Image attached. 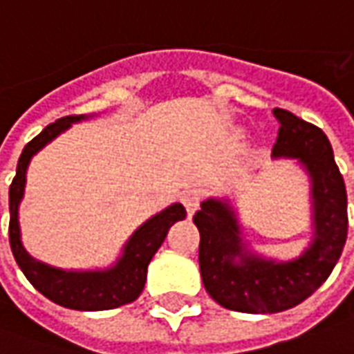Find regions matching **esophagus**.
<instances>
[{
  "label": "esophagus",
  "mask_w": 354,
  "mask_h": 354,
  "mask_svg": "<svg viewBox=\"0 0 354 354\" xmlns=\"http://www.w3.org/2000/svg\"><path fill=\"white\" fill-rule=\"evenodd\" d=\"M182 203H184V207H185V210H187V214H193V212H195V210L199 208L201 193L197 192V189H189V192H185Z\"/></svg>",
  "instance_id": "esophagus-1"
}]
</instances>
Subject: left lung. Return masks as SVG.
<instances>
[{"label": "left lung", "mask_w": 354, "mask_h": 354, "mask_svg": "<svg viewBox=\"0 0 354 354\" xmlns=\"http://www.w3.org/2000/svg\"><path fill=\"white\" fill-rule=\"evenodd\" d=\"M279 136L273 157H290L311 178L313 241L301 256L274 261L250 252L227 199L203 201L193 222L201 235L203 284L225 309L252 315L286 311L311 296L342 256L347 239V192L330 140L319 127L274 108Z\"/></svg>", "instance_id": "obj_1"}]
</instances>
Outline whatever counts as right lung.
<instances>
[{
	"label": "right lung",
	"mask_w": 354,
	"mask_h": 354,
	"mask_svg": "<svg viewBox=\"0 0 354 354\" xmlns=\"http://www.w3.org/2000/svg\"><path fill=\"white\" fill-rule=\"evenodd\" d=\"M81 119L85 117L68 115L47 124L22 149L17 165V176L12 178V184L9 187V212H11L9 243H11L12 256L22 269V273L34 284V288L39 290L45 297H49L50 301L77 311H106L131 304L142 294L149 261L162 245L170 227L178 220H184L185 208L180 203H174L169 208L161 210L159 214L151 216L146 223H142L132 233V237L127 241L123 248V256L117 260L115 266L108 269L64 271L34 260L22 246L19 227V205L26 185V169L30 159L41 147L47 146L50 140L57 138L60 132L70 129L72 123H77Z\"/></svg>",
	"instance_id": "add662e5"
}]
</instances>
